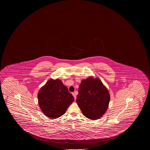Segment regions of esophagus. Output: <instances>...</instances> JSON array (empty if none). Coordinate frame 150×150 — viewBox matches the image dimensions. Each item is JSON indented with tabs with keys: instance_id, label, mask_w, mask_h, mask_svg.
Wrapping results in <instances>:
<instances>
[{
	"instance_id": "obj_1",
	"label": "esophagus",
	"mask_w": 150,
	"mask_h": 150,
	"mask_svg": "<svg viewBox=\"0 0 150 150\" xmlns=\"http://www.w3.org/2000/svg\"><path fill=\"white\" fill-rule=\"evenodd\" d=\"M72 95H73V96H74V99H75V100H76V95H77V93L76 92H75V93H72Z\"/></svg>"
}]
</instances>
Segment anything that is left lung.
<instances>
[{"label": "left lung", "instance_id": "left-lung-1", "mask_svg": "<svg viewBox=\"0 0 150 150\" xmlns=\"http://www.w3.org/2000/svg\"><path fill=\"white\" fill-rule=\"evenodd\" d=\"M110 98L108 89L100 79L91 76L81 81L76 103L83 115L95 120L107 110Z\"/></svg>", "mask_w": 150, "mask_h": 150}]
</instances>
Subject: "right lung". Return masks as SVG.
Listing matches in <instances>:
<instances>
[{
    "mask_svg": "<svg viewBox=\"0 0 150 150\" xmlns=\"http://www.w3.org/2000/svg\"><path fill=\"white\" fill-rule=\"evenodd\" d=\"M38 99L43 113L52 119L63 115L74 100L67 87L59 79L47 81L39 91Z\"/></svg>",
    "mask_w": 150,
    "mask_h": 150,
    "instance_id": "right-lung-1",
    "label": "right lung"
}]
</instances>
